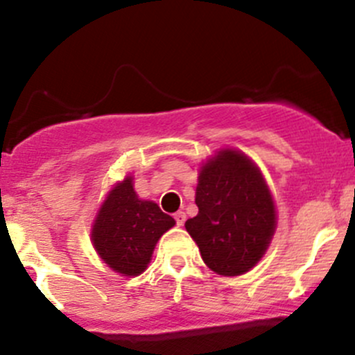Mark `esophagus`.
Listing matches in <instances>:
<instances>
[{
    "label": "esophagus",
    "instance_id": "esophagus-1",
    "mask_svg": "<svg viewBox=\"0 0 355 355\" xmlns=\"http://www.w3.org/2000/svg\"><path fill=\"white\" fill-rule=\"evenodd\" d=\"M175 221H177L178 227H182V225L185 223V213H184V211H178V213H175Z\"/></svg>",
    "mask_w": 355,
    "mask_h": 355
}]
</instances>
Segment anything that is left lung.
Listing matches in <instances>:
<instances>
[{"instance_id":"8db88e82","label":"left lung","mask_w":355,"mask_h":355,"mask_svg":"<svg viewBox=\"0 0 355 355\" xmlns=\"http://www.w3.org/2000/svg\"><path fill=\"white\" fill-rule=\"evenodd\" d=\"M198 216L185 228L207 268L244 275L264 256L277 227L273 198L259 168L244 153L221 149L200 166Z\"/></svg>"}]
</instances>
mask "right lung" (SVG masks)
<instances>
[{"instance_id":"1","label":"right lung","mask_w":355,"mask_h":355,"mask_svg":"<svg viewBox=\"0 0 355 355\" xmlns=\"http://www.w3.org/2000/svg\"><path fill=\"white\" fill-rule=\"evenodd\" d=\"M175 220L153 200L135 194L132 177L114 185L92 225V244L101 259L123 277H137L148 268L153 250Z\"/></svg>"}]
</instances>
